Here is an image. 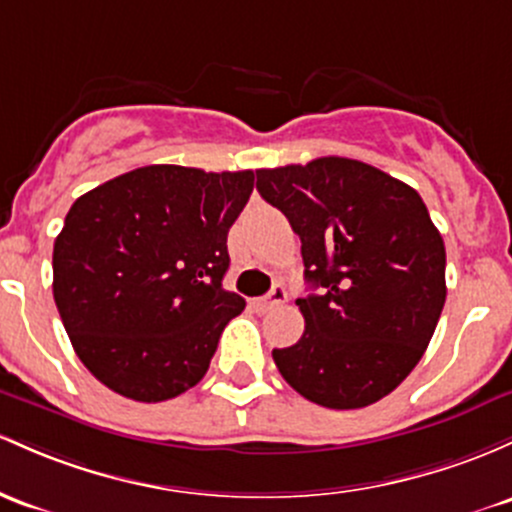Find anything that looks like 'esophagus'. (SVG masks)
Here are the masks:
<instances>
[{"mask_svg": "<svg viewBox=\"0 0 512 512\" xmlns=\"http://www.w3.org/2000/svg\"><path fill=\"white\" fill-rule=\"evenodd\" d=\"M286 301V289L282 284H274L272 291H269L267 296H262V299H255V308L257 311H272L274 306H282Z\"/></svg>", "mask_w": 512, "mask_h": 512, "instance_id": "esophagus-1", "label": "esophagus"}]
</instances>
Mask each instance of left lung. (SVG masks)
I'll list each match as a JSON object with an SVG mask.
<instances>
[{
  "mask_svg": "<svg viewBox=\"0 0 512 512\" xmlns=\"http://www.w3.org/2000/svg\"><path fill=\"white\" fill-rule=\"evenodd\" d=\"M301 238V340L272 350L286 384L335 411L376 403L413 372L445 306V243L408 184L350 157L257 170Z\"/></svg>",
  "mask_w": 512,
  "mask_h": 512,
  "instance_id": "obj_1",
  "label": "left lung"
}]
</instances>
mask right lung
<instances>
[{
  "mask_svg": "<svg viewBox=\"0 0 512 512\" xmlns=\"http://www.w3.org/2000/svg\"><path fill=\"white\" fill-rule=\"evenodd\" d=\"M255 172L148 165L82 194L53 247V296L72 347L104 386L140 403L204 379L228 320V230Z\"/></svg>",
  "mask_w": 512,
  "mask_h": 512,
  "instance_id": "add662e5",
  "label": "right lung"
}]
</instances>
